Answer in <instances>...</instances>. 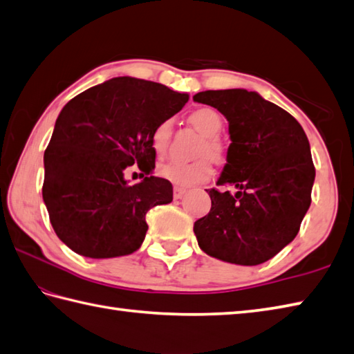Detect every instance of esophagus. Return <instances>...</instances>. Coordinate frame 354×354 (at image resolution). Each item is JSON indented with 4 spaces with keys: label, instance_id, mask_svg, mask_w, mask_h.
Segmentation results:
<instances>
[{
    "label": "esophagus",
    "instance_id": "34e87169",
    "mask_svg": "<svg viewBox=\"0 0 354 354\" xmlns=\"http://www.w3.org/2000/svg\"><path fill=\"white\" fill-rule=\"evenodd\" d=\"M185 193H187V190L183 189V187H175V189H173V198L181 199Z\"/></svg>",
    "mask_w": 354,
    "mask_h": 354
}]
</instances>
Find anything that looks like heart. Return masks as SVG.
Wrapping results in <instances>:
<instances>
[{
  "mask_svg": "<svg viewBox=\"0 0 354 354\" xmlns=\"http://www.w3.org/2000/svg\"><path fill=\"white\" fill-rule=\"evenodd\" d=\"M190 122L207 137V141L202 145L201 155H208L213 160H221L222 145L217 137H219L223 127L222 115L213 108H199L190 115ZM171 120H162L153 127L152 135H150V145H152L156 155H162L167 150L171 137ZM158 173L171 184L190 187L207 181L212 175V165L207 160L193 162L169 161L160 165Z\"/></svg>",
  "mask_w": 354,
  "mask_h": 354,
  "instance_id": "heart-1",
  "label": "heart"
}]
</instances>
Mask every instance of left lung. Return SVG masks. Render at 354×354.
<instances>
[{
  "label": "left lung",
  "instance_id": "left-lung-1",
  "mask_svg": "<svg viewBox=\"0 0 354 354\" xmlns=\"http://www.w3.org/2000/svg\"><path fill=\"white\" fill-rule=\"evenodd\" d=\"M228 120L231 145L212 209L194 222L201 250L222 261L255 266L272 259L299 231L312 202L315 165L309 140L295 118L246 89L193 95Z\"/></svg>",
  "mask_w": 354,
  "mask_h": 354
}]
</instances>
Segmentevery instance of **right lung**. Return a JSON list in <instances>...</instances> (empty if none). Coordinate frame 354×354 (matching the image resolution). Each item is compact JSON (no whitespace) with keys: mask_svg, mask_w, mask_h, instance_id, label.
Wrapping results in <instances>:
<instances>
[{"mask_svg":"<svg viewBox=\"0 0 354 354\" xmlns=\"http://www.w3.org/2000/svg\"><path fill=\"white\" fill-rule=\"evenodd\" d=\"M189 102V94L150 80L115 77L65 104L44 153L42 198L51 227L84 257L132 254L146 237V213L170 204L173 187L152 176L153 127ZM137 163L143 179L129 185Z\"/></svg>","mask_w":354,"mask_h":354,"instance_id":"right-lung-1","label":"right lung"}]
</instances>
